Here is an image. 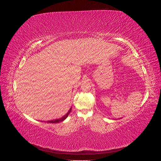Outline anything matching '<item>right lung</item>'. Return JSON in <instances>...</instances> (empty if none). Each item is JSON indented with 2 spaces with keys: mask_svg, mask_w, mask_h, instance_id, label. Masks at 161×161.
Listing matches in <instances>:
<instances>
[{
  "mask_svg": "<svg viewBox=\"0 0 161 161\" xmlns=\"http://www.w3.org/2000/svg\"><path fill=\"white\" fill-rule=\"evenodd\" d=\"M71 109H72V108L69 109V111L67 112V114L65 115H64L63 117H62L61 118H59V119H53V120H50V121H47L46 122L47 123H52V124H54V123H56V124H57V123H60V122H61V121H64L68 116H69V114H70V112L71 111Z\"/></svg>",
  "mask_w": 161,
  "mask_h": 161,
  "instance_id": "add662e5",
  "label": "right lung"
}]
</instances>
